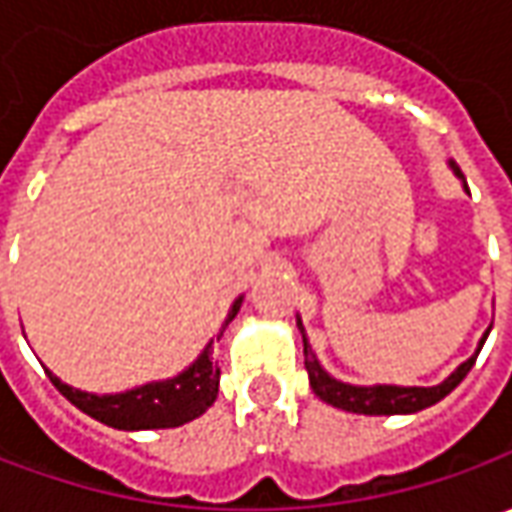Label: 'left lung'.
I'll return each mask as SVG.
<instances>
[{"label": "left lung", "instance_id": "left-lung-1", "mask_svg": "<svg viewBox=\"0 0 512 512\" xmlns=\"http://www.w3.org/2000/svg\"><path fill=\"white\" fill-rule=\"evenodd\" d=\"M459 173V170H456ZM462 176V173H459ZM302 330V327H299ZM487 339V336H484ZM484 339L479 342L482 350ZM302 342H305V367L307 376H310V387L313 393L322 399V402L333 404V407H342L347 413H364V416H396V413H419L430 404L442 402L444 396L462 382L464 376L470 373V367L476 364V356L467 359V362L450 373L442 384L436 387H393V384H376V387H353V384L336 382L333 376H327L322 370V364L316 362L313 356V347L307 342V333L302 330Z\"/></svg>", "mask_w": 512, "mask_h": 512}]
</instances>
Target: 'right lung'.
I'll use <instances>...</instances> for the list:
<instances>
[{
    "instance_id": "1",
    "label": "right lung",
    "mask_w": 512,
    "mask_h": 512,
    "mask_svg": "<svg viewBox=\"0 0 512 512\" xmlns=\"http://www.w3.org/2000/svg\"><path fill=\"white\" fill-rule=\"evenodd\" d=\"M239 307H242V299L233 305L222 330L233 322ZM219 373L222 370H219V364L213 362L210 347H205V353L190 364L185 373H179L176 379L145 384V387H136V390H128V393H116V396L82 393V390H73L68 384L59 382L53 373H48V376L70 404H76L82 413H88L90 419H96V422L116 427V430H165V427H179V424L193 422L196 416H202L207 407L216 402Z\"/></svg>"
}]
</instances>
